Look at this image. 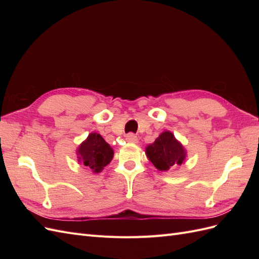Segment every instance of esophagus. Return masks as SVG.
Wrapping results in <instances>:
<instances>
[{
  "label": "esophagus",
  "mask_w": 259,
  "mask_h": 259,
  "mask_svg": "<svg viewBox=\"0 0 259 259\" xmlns=\"http://www.w3.org/2000/svg\"><path fill=\"white\" fill-rule=\"evenodd\" d=\"M126 142L132 143V144H136L138 142V138L135 134H133V133H130V134L126 135Z\"/></svg>",
  "instance_id": "34e87169"
}]
</instances>
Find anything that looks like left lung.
<instances>
[{
  "instance_id": "left-lung-1",
  "label": "left lung",
  "mask_w": 259,
  "mask_h": 259,
  "mask_svg": "<svg viewBox=\"0 0 259 259\" xmlns=\"http://www.w3.org/2000/svg\"><path fill=\"white\" fill-rule=\"evenodd\" d=\"M146 154L159 170H169L182 165L186 159V150L170 132L165 131L146 148Z\"/></svg>"
}]
</instances>
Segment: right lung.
<instances>
[{
	"mask_svg": "<svg viewBox=\"0 0 259 259\" xmlns=\"http://www.w3.org/2000/svg\"><path fill=\"white\" fill-rule=\"evenodd\" d=\"M77 159L94 173H99L111 162L113 150L98 133H91L77 148Z\"/></svg>",
	"mask_w": 259,
	"mask_h": 259,
	"instance_id": "add662e5",
	"label": "right lung"
}]
</instances>
